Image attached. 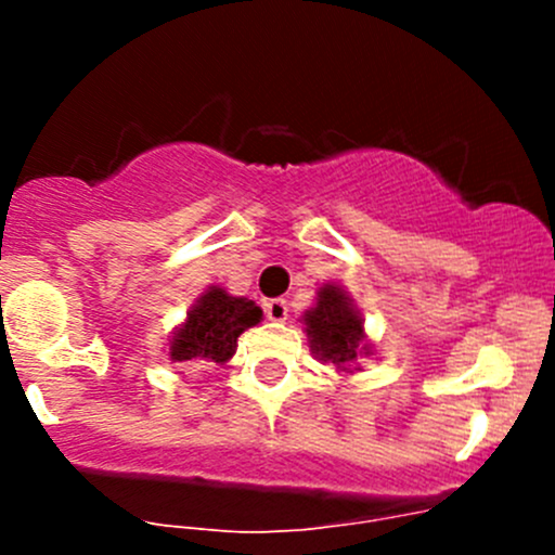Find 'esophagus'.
Returning <instances> with one entry per match:
<instances>
[{
  "instance_id": "esophagus-1",
  "label": "esophagus",
  "mask_w": 555,
  "mask_h": 555,
  "mask_svg": "<svg viewBox=\"0 0 555 555\" xmlns=\"http://www.w3.org/2000/svg\"><path fill=\"white\" fill-rule=\"evenodd\" d=\"M262 309H266V317L271 319V322H287V317H289V306L284 298L266 300V306H262Z\"/></svg>"
}]
</instances>
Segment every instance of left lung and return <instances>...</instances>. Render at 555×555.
<instances>
[{"label":"left lung","instance_id":"1","mask_svg":"<svg viewBox=\"0 0 555 555\" xmlns=\"http://www.w3.org/2000/svg\"><path fill=\"white\" fill-rule=\"evenodd\" d=\"M304 322L311 351L322 362H333L340 371H351V365H357L362 354H371L360 313L351 306L349 295L335 284H324L319 289L317 306L306 311Z\"/></svg>","mask_w":555,"mask_h":555}]
</instances>
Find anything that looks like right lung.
Segmentation results:
<instances>
[{
    "label": "right lung",
    "mask_w": 555,
    "mask_h": 555,
    "mask_svg": "<svg viewBox=\"0 0 555 555\" xmlns=\"http://www.w3.org/2000/svg\"><path fill=\"white\" fill-rule=\"evenodd\" d=\"M262 311L246 298H233L225 289L209 287L173 333L169 357L173 362L222 365L236 354L238 335L260 322Z\"/></svg>",
    "instance_id": "add662e5"
}]
</instances>
